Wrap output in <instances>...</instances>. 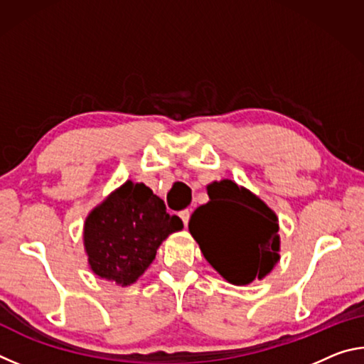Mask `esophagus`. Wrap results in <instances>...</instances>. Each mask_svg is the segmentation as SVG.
<instances>
[{
    "label": "esophagus",
    "mask_w": 364,
    "mask_h": 364,
    "mask_svg": "<svg viewBox=\"0 0 364 364\" xmlns=\"http://www.w3.org/2000/svg\"><path fill=\"white\" fill-rule=\"evenodd\" d=\"M189 217H191V212L188 210V208H186V210H181V212H180V218L183 220L184 226H188V223H189Z\"/></svg>",
    "instance_id": "esophagus-1"
}]
</instances>
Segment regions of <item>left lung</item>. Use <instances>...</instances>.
Wrapping results in <instances>:
<instances>
[{
    "instance_id": "8db88e82",
    "label": "left lung",
    "mask_w": 364,
    "mask_h": 364,
    "mask_svg": "<svg viewBox=\"0 0 364 364\" xmlns=\"http://www.w3.org/2000/svg\"><path fill=\"white\" fill-rule=\"evenodd\" d=\"M207 194L210 200L189 220V232L205 260L231 284L263 279L279 260L276 213L231 180L208 184Z\"/></svg>"
}]
</instances>
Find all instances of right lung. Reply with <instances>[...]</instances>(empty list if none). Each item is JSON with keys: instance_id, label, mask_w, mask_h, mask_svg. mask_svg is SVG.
I'll use <instances>...</instances> for the list:
<instances>
[{"instance_id": "1", "label": "right lung", "mask_w": 364, "mask_h": 364, "mask_svg": "<svg viewBox=\"0 0 364 364\" xmlns=\"http://www.w3.org/2000/svg\"><path fill=\"white\" fill-rule=\"evenodd\" d=\"M183 221L144 183L128 180L85 220L83 242L91 271L101 279L130 286L156 258L157 249Z\"/></svg>"}]
</instances>
